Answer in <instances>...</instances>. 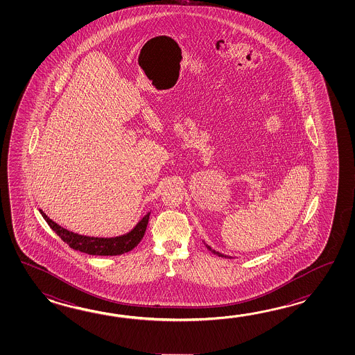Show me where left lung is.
<instances>
[{
    "label": "left lung",
    "instance_id": "obj_1",
    "mask_svg": "<svg viewBox=\"0 0 355 355\" xmlns=\"http://www.w3.org/2000/svg\"><path fill=\"white\" fill-rule=\"evenodd\" d=\"M207 248H208V249L211 250V252H213V254H216V255H218V257H227V255H223V254H220V252H218V251H216V250H211V246H208V245H207Z\"/></svg>",
    "mask_w": 355,
    "mask_h": 355
}]
</instances>
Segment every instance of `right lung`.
<instances>
[{"instance_id": "obj_1", "label": "right lung", "mask_w": 355, "mask_h": 355, "mask_svg": "<svg viewBox=\"0 0 355 355\" xmlns=\"http://www.w3.org/2000/svg\"><path fill=\"white\" fill-rule=\"evenodd\" d=\"M42 216L44 217L46 223L51 226L55 234L60 236L62 241L66 242L71 249L78 250L89 255H98V257H114L121 255L124 252H128L135 249L137 245L144 239L146 228L148 225L150 213L144 216L142 220L137 225L129 234L113 239H103V237H89L83 234H73L66 228L60 227L46 216V213L40 211Z\"/></svg>"}]
</instances>
